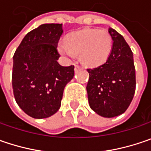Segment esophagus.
<instances>
[{
    "label": "esophagus",
    "instance_id": "1",
    "mask_svg": "<svg viewBox=\"0 0 151 151\" xmlns=\"http://www.w3.org/2000/svg\"><path fill=\"white\" fill-rule=\"evenodd\" d=\"M81 69V67L79 66V65H75V68H74V71H75V73H77L78 70H80Z\"/></svg>",
    "mask_w": 151,
    "mask_h": 151
}]
</instances>
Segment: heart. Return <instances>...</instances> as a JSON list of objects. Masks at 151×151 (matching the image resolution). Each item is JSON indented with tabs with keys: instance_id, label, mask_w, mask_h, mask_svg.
<instances>
[{
	"instance_id": "heart-1",
	"label": "heart",
	"mask_w": 151,
	"mask_h": 151,
	"mask_svg": "<svg viewBox=\"0 0 151 151\" xmlns=\"http://www.w3.org/2000/svg\"><path fill=\"white\" fill-rule=\"evenodd\" d=\"M112 48V38L106 30L83 29L70 34L58 45L59 52L67 58L79 54L83 64L94 67L104 63Z\"/></svg>"
}]
</instances>
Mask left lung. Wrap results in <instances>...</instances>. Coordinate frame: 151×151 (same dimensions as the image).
<instances>
[{"mask_svg": "<svg viewBox=\"0 0 151 151\" xmlns=\"http://www.w3.org/2000/svg\"><path fill=\"white\" fill-rule=\"evenodd\" d=\"M113 44L106 63L88 68V104L104 117H114L126 111L135 92L136 79L133 52L124 38L111 28Z\"/></svg>", "mask_w": 151, "mask_h": 151, "instance_id": "obj_1", "label": "left lung"}]
</instances>
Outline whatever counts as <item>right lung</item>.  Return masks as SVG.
Masks as SVG:
<instances>
[{
	"label": "right lung",
	"instance_id": "obj_1",
	"mask_svg": "<svg viewBox=\"0 0 151 151\" xmlns=\"http://www.w3.org/2000/svg\"><path fill=\"white\" fill-rule=\"evenodd\" d=\"M63 24L45 23L28 33L13 56L12 89L17 105L30 116L41 119L61 106L63 90L74 76V66L57 60Z\"/></svg>",
	"mask_w": 151,
	"mask_h": 151
}]
</instances>
